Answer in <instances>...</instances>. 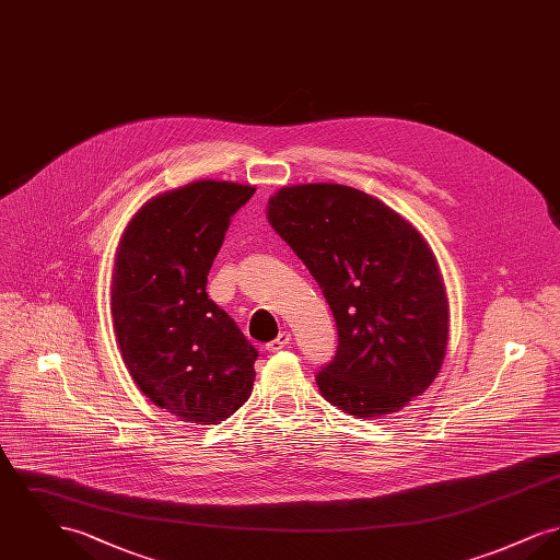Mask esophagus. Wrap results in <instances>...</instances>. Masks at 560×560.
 Here are the masks:
<instances>
[{"mask_svg": "<svg viewBox=\"0 0 560 560\" xmlns=\"http://www.w3.org/2000/svg\"><path fill=\"white\" fill-rule=\"evenodd\" d=\"M292 345V334L290 331H281L275 340H270L267 345L268 352H277L281 348H288Z\"/></svg>", "mask_w": 560, "mask_h": 560, "instance_id": "obj_1", "label": "esophagus"}]
</instances>
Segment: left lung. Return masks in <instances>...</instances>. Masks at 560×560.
I'll return each mask as SVG.
<instances>
[{
	"label": "left lung",
	"instance_id": "left-lung-1",
	"mask_svg": "<svg viewBox=\"0 0 560 560\" xmlns=\"http://www.w3.org/2000/svg\"><path fill=\"white\" fill-rule=\"evenodd\" d=\"M268 222L325 295L338 347L315 380L357 418L399 411L445 359L450 306L422 235L380 199L345 185H295L268 201Z\"/></svg>",
	"mask_w": 560,
	"mask_h": 560
}]
</instances>
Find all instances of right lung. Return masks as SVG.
Segmentation results:
<instances>
[{
	"label": "right lung",
	"mask_w": 560,
	"mask_h": 560,
	"mask_svg": "<svg viewBox=\"0 0 560 560\" xmlns=\"http://www.w3.org/2000/svg\"><path fill=\"white\" fill-rule=\"evenodd\" d=\"M254 187L199 180L151 199L115 258L110 311L138 388L183 422L220 424L252 395L258 350L208 298V272Z\"/></svg>",
	"instance_id": "add662e5"
}]
</instances>
